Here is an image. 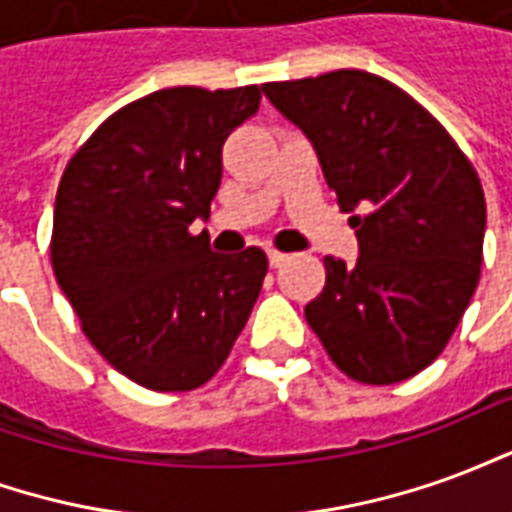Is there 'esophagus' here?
Listing matches in <instances>:
<instances>
[{"label": "esophagus", "instance_id": "esophagus-1", "mask_svg": "<svg viewBox=\"0 0 512 512\" xmlns=\"http://www.w3.org/2000/svg\"><path fill=\"white\" fill-rule=\"evenodd\" d=\"M288 260V255L285 252H277V249H268V263H271V268H279L282 263Z\"/></svg>", "mask_w": 512, "mask_h": 512}]
</instances>
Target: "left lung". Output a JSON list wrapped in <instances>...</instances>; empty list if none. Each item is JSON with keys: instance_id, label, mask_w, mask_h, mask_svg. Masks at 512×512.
<instances>
[{"instance_id": "left-lung-1", "label": "left lung", "mask_w": 512, "mask_h": 512, "mask_svg": "<svg viewBox=\"0 0 512 512\" xmlns=\"http://www.w3.org/2000/svg\"><path fill=\"white\" fill-rule=\"evenodd\" d=\"M307 134L359 238L354 266L326 257L307 323L345 376H417L450 343L480 282L485 197L472 161L397 84L367 71L268 82Z\"/></svg>"}]
</instances>
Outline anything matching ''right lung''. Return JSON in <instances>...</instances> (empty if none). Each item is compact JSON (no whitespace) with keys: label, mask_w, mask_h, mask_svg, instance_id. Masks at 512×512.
Masks as SVG:
<instances>
[{"label":"right lung","mask_w":512,"mask_h":512,"mask_svg":"<svg viewBox=\"0 0 512 512\" xmlns=\"http://www.w3.org/2000/svg\"><path fill=\"white\" fill-rule=\"evenodd\" d=\"M260 87L158 90L106 117L62 172L51 266L82 332L117 373L153 392L211 381L249 321L268 257L219 255L208 219L222 145Z\"/></svg>","instance_id":"1"}]
</instances>
